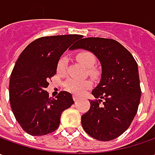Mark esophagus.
<instances>
[{"label": "esophagus", "mask_w": 155, "mask_h": 155, "mask_svg": "<svg viewBox=\"0 0 155 155\" xmlns=\"http://www.w3.org/2000/svg\"><path fill=\"white\" fill-rule=\"evenodd\" d=\"M79 99H80V97H79L78 95H76V94H74V95H73V99H74V101H77Z\"/></svg>", "instance_id": "esophagus-1"}]
</instances>
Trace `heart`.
Masks as SVG:
<instances>
[{
  "instance_id": "heart-1",
  "label": "heart",
  "mask_w": 155,
  "mask_h": 155,
  "mask_svg": "<svg viewBox=\"0 0 155 155\" xmlns=\"http://www.w3.org/2000/svg\"><path fill=\"white\" fill-rule=\"evenodd\" d=\"M76 59L81 64H82L84 67L87 68V72L90 75L94 77H96L98 75V71L93 68L96 62V58L93 53L89 51H81L77 54ZM68 63V60L67 56H62L60 57L56 64V72L58 74L62 75L66 73ZM91 86H92V82L88 80L68 79L64 83V87L66 90L76 94H83L87 89L91 87Z\"/></svg>"
}]
</instances>
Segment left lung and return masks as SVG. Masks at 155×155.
Here are the masks:
<instances>
[{
    "label": "left lung",
    "instance_id": "left-lung-1",
    "mask_svg": "<svg viewBox=\"0 0 155 155\" xmlns=\"http://www.w3.org/2000/svg\"><path fill=\"white\" fill-rule=\"evenodd\" d=\"M72 49L93 52L101 63L99 85L90 109L81 117L84 130L99 141L114 140L130 126L141 99L138 66L131 53L114 39L87 38Z\"/></svg>",
    "mask_w": 155,
    "mask_h": 155
}]
</instances>
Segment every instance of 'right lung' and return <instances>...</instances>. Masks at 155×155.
<instances>
[{"label":"right lung","instance_id":"obj_1","mask_svg":"<svg viewBox=\"0 0 155 155\" xmlns=\"http://www.w3.org/2000/svg\"><path fill=\"white\" fill-rule=\"evenodd\" d=\"M81 35L42 37L26 46L11 74L9 100L21 128L31 136H45L59 127L61 115L74 102L71 94L61 91L51 99L45 89L56 73L63 52Z\"/></svg>","mask_w":155,"mask_h":155}]
</instances>
